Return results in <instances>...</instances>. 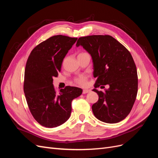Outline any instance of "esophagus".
Returning <instances> with one entry per match:
<instances>
[{"mask_svg":"<svg viewBox=\"0 0 158 158\" xmlns=\"http://www.w3.org/2000/svg\"><path fill=\"white\" fill-rule=\"evenodd\" d=\"M90 92L89 89H83L82 94H87V93H88V92Z\"/></svg>","mask_w":158,"mask_h":158,"instance_id":"esophagus-1","label":"esophagus"}]
</instances>
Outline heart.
I'll list each match as a JSON object with an SVG mask.
<instances>
[{
  "mask_svg": "<svg viewBox=\"0 0 158 158\" xmlns=\"http://www.w3.org/2000/svg\"><path fill=\"white\" fill-rule=\"evenodd\" d=\"M84 53H85V52H81V53H80L79 55H82ZM87 80H88V76L86 75L82 74L74 78V82L76 84L81 85V86H85V85L87 84Z\"/></svg>",
  "mask_w": 158,
  "mask_h": 158,
  "instance_id": "obj_1",
  "label": "heart"
}]
</instances>
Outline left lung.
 <instances>
[{
	"instance_id": "obj_1",
	"label": "left lung",
	"mask_w": 158,
	"mask_h": 158,
	"mask_svg": "<svg viewBox=\"0 0 158 158\" xmlns=\"http://www.w3.org/2000/svg\"><path fill=\"white\" fill-rule=\"evenodd\" d=\"M80 45L92 56L97 78L93 91L99 99L92 107L94 114L104 123L121 121L130 113L138 92L137 70L131 52L109 35L80 37L76 47ZM107 84L110 88L104 92L95 89Z\"/></svg>"
}]
</instances>
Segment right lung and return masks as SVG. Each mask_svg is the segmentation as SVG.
Listing matches in <instances>:
<instances>
[{
	"label": "right lung",
	"mask_w": 158,
	"mask_h": 158,
	"mask_svg": "<svg viewBox=\"0 0 158 158\" xmlns=\"http://www.w3.org/2000/svg\"><path fill=\"white\" fill-rule=\"evenodd\" d=\"M76 40L62 35L51 37L37 45L27 59L23 92L32 116L45 127H56L67 121L72 101L82 93V89L69 85L57 92L52 84L64 56Z\"/></svg>",
	"instance_id": "add662e5"
}]
</instances>
